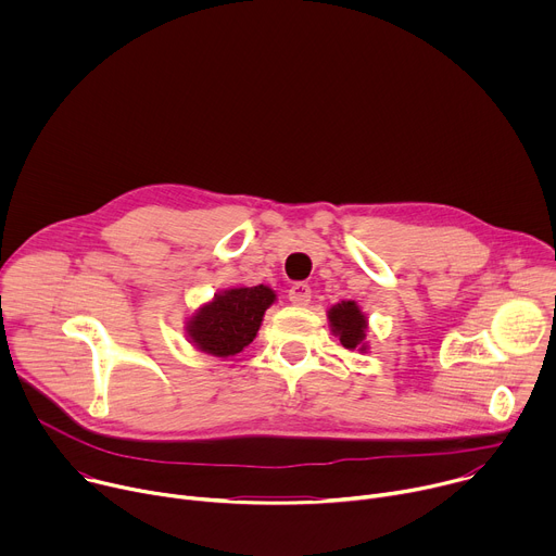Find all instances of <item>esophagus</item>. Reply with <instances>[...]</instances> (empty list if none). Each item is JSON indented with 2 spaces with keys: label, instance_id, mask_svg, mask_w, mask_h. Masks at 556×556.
<instances>
[{
  "label": "esophagus",
  "instance_id": "obj_1",
  "mask_svg": "<svg viewBox=\"0 0 556 556\" xmlns=\"http://www.w3.org/2000/svg\"><path fill=\"white\" fill-rule=\"evenodd\" d=\"M309 296H312V290L307 283H294L288 292V299L292 305H299V307H305L309 303Z\"/></svg>",
  "mask_w": 556,
  "mask_h": 556
}]
</instances>
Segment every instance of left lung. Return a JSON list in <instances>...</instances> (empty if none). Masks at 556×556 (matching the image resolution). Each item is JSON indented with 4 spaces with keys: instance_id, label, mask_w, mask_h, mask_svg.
<instances>
[{
    "instance_id": "left-lung-1",
    "label": "left lung",
    "mask_w": 556,
    "mask_h": 556,
    "mask_svg": "<svg viewBox=\"0 0 556 556\" xmlns=\"http://www.w3.org/2000/svg\"><path fill=\"white\" fill-rule=\"evenodd\" d=\"M328 321H330V332L339 337L341 345L345 350H358L367 352V314L361 309V305L352 299L341 301L328 309Z\"/></svg>"
}]
</instances>
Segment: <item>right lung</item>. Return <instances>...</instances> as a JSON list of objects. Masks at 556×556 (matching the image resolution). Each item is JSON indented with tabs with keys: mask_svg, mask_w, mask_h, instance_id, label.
I'll list each match as a JSON object with an SVG mask.
<instances>
[{
	"mask_svg": "<svg viewBox=\"0 0 556 556\" xmlns=\"http://www.w3.org/2000/svg\"><path fill=\"white\" fill-rule=\"evenodd\" d=\"M277 292L264 283L232 286L202 303L185 324L187 341L215 358L240 354L257 337Z\"/></svg>",
	"mask_w": 556,
	"mask_h": 556,
	"instance_id": "right-lung-1",
	"label": "right lung"
}]
</instances>
